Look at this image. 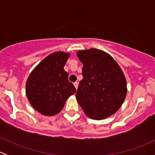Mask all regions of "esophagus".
<instances>
[{
    "label": "esophagus",
    "instance_id": "34e87169",
    "mask_svg": "<svg viewBox=\"0 0 155 155\" xmlns=\"http://www.w3.org/2000/svg\"><path fill=\"white\" fill-rule=\"evenodd\" d=\"M73 85H74V86H75V87H76V89L78 88V85H79V83H78L77 82H74V83H73Z\"/></svg>",
    "mask_w": 155,
    "mask_h": 155
}]
</instances>
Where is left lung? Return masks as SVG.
<instances>
[{
    "label": "left lung",
    "instance_id": "left-lung-1",
    "mask_svg": "<svg viewBox=\"0 0 155 155\" xmlns=\"http://www.w3.org/2000/svg\"><path fill=\"white\" fill-rule=\"evenodd\" d=\"M76 54L83 64V79L76 94L78 104L92 119L108 118L119 109L126 97L124 73L115 59L102 50H81Z\"/></svg>",
    "mask_w": 155,
    "mask_h": 155
}]
</instances>
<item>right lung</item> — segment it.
Returning <instances> with one entry per match:
<instances>
[{
  "mask_svg": "<svg viewBox=\"0 0 155 155\" xmlns=\"http://www.w3.org/2000/svg\"><path fill=\"white\" fill-rule=\"evenodd\" d=\"M70 54L55 51L45 58L29 75L26 95L30 104L42 115L59 113L68 98L76 92L64 69Z\"/></svg>",
  "mask_w": 155,
  "mask_h": 155,
  "instance_id": "1",
  "label": "right lung"
}]
</instances>
